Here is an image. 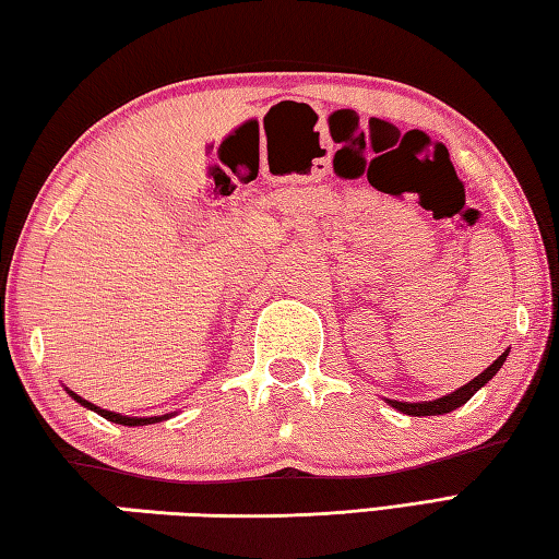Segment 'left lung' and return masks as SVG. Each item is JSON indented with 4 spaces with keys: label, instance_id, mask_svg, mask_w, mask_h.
I'll return each mask as SVG.
<instances>
[{
    "label": "left lung",
    "instance_id": "8db88e82",
    "mask_svg": "<svg viewBox=\"0 0 559 559\" xmlns=\"http://www.w3.org/2000/svg\"><path fill=\"white\" fill-rule=\"evenodd\" d=\"M509 353H511V347L509 350H503L497 360H493L487 370H484L481 374H477L475 379H472V382H467V384H462L460 389H455V392H450V394H445V396H440V399H433V402H396V399H384V402L392 406V408H396V411H402V414H406V416H443V414H450V411H455V408H460L462 404H467L472 396H475L479 389L489 382V379L497 374L499 370H501V365L507 362V357H509Z\"/></svg>",
    "mask_w": 559,
    "mask_h": 559
}]
</instances>
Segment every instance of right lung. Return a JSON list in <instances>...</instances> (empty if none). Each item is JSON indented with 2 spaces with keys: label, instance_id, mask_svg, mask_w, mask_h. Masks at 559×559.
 Wrapping results in <instances>:
<instances>
[{
  "label": "right lung",
  "instance_id": "add662e5",
  "mask_svg": "<svg viewBox=\"0 0 559 559\" xmlns=\"http://www.w3.org/2000/svg\"><path fill=\"white\" fill-rule=\"evenodd\" d=\"M66 392H68L72 399H75V402H78L80 406L90 408V411H94V414H99L102 418H107V420H111V424H119V426H151V424H160V420L173 418V414H165V416H123V414H116V411H107V408H102V406H97V404L87 402V399H82L80 394L70 392L68 386H66Z\"/></svg>",
  "mask_w": 559,
  "mask_h": 559
}]
</instances>
